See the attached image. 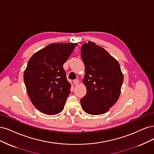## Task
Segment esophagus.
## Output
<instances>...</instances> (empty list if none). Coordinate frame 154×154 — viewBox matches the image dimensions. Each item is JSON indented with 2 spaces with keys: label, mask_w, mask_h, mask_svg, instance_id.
<instances>
[{
  "label": "esophagus",
  "mask_w": 154,
  "mask_h": 154,
  "mask_svg": "<svg viewBox=\"0 0 154 154\" xmlns=\"http://www.w3.org/2000/svg\"><path fill=\"white\" fill-rule=\"evenodd\" d=\"M79 82V81L78 80V79H75V80L73 81V84H75V85H77V84H78Z\"/></svg>",
  "instance_id": "esophagus-1"
}]
</instances>
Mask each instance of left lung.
I'll use <instances>...</instances> for the list:
<instances>
[{"mask_svg":"<svg viewBox=\"0 0 154 154\" xmlns=\"http://www.w3.org/2000/svg\"><path fill=\"white\" fill-rule=\"evenodd\" d=\"M81 57L86 72L82 82L87 90L81 99L82 108L90 115H102L120 97L123 81L120 64L105 49L91 42L82 45Z\"/></svg>","mask_w":154,"mask_h":154,"instance_id":"8db88e82","label":"left lung"}]
</instances>
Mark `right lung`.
I'll use <instances>...</instances> for the list:
<instances>
[{
  "instance_id": "add662e5",
  "label": "right lung",
  "mask_w": 154,
  "mask_h": 154,
  "mask_svg": "<svg viewBox=\"0 0 154 154\" xmlns=\"http://www.w3.org/2000/svg\"><path fill=\"white\" fill-rule=\"evenodd\" d=\"M77 43H54L36 52L23 73L27 92L34 106L42 112H61L70 93L71 84L63 68Z\"/></svg>"
}]
</instances>
